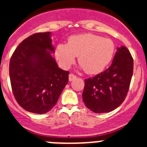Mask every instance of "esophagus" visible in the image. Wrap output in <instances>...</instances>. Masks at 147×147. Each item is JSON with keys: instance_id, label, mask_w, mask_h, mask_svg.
Wrapping results in <instances>:
<instances>
[{"instance_id": "esophagus-1", "label": "esophagus", "mask_w": 147, "mask_h": 147, "mask_svg": "<svg viewBox=\"0 0 147 147\" xmlns=\"http://www.w3.org/2000/svg\"><path fill=\"white\" fill-rule=\"evenodd\" d=\"M76 78V76H75L74 74H69V81H73V80H74Z\"/></svg>"}]
</instances>
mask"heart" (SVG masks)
Returning a JSON list of instances; mask_svg holds the SVG:
<instances>
[{"label":"heart","mask_w":147,"mask_h":147,"mask_svg":"<svg viewBox=\"0 0 147 147\" xmlns=\"http://www.w3.org/2000/svg\"><path fill=\"white\" fill-rule=\"evenodd\" d=\"M114 53L112 40L90 33L71 36L67 43L57 44L54 50L56 59L63 68L71 67L78 57L79 63L89 74L102 72L112 61Z\"/></svg>","instance_id":"b5f03b06"}]
</instances>
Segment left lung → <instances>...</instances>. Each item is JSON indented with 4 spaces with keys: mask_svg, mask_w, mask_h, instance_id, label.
<instances>
[{
    "mask_svg": "<svg viewBox=\"0 0 147 147\" xmlns=\"http://www.w3.org/2000/svg\"><path fill=\"white\" fill-rule=\"evenodd\" d=\"M133 74V59L124 46L117 49L107 70L85 80L82 99L96 113H109L122 104L129 90Z\"/></svg>",
    "mask_w": 147,
    "mask_h": 147,
    "instance_id": "8db88e82",
    "label": "left lung"
}]
</instances>
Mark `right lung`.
<instances>
[{"label":"right lung","mask_w":147,"mask_h":147,"mask_svg":"<svg viewBox=\"0 0 147 147\" xmlns=\"http://www.w3.org/2000/svg\"><path fill=\"white\" fill-rule=\"evenodd\" d=\"M51 32L36 33L23 40L13 53L9 77L13 94L24 110L43 114L51 110L68 82L69 71L58 67Z\"/></svg>","instance_id":"add662e5"}]
</instances>
